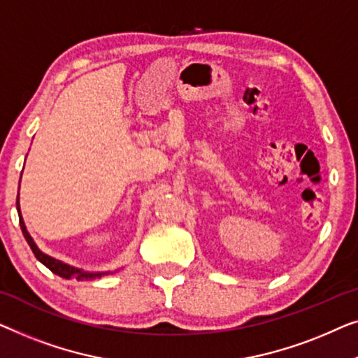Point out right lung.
<instances>
[{
	"label": "right lung",
	"instance_id": "obj_1",
	"mask_svg": "<svg viewBox=\"0 0 358 358\" xmlns=\"http://www.w3.org/2000/svg\"><path fill=\"white\" fill-rule=\"evenodd\" d=\"M16 206H17V213H19V224H21V230H22V234H24V238L27 240L30 250L34 251L35 258H37L42 264L47 266V268L52 271V273H55V274L59 275V278H63V279H71L73 278V279H78V280H92V279L102 278L103 274H110V271H108V273H87V271L74 268V266H69L66 263H63V261L55 259V258H52V256L45 255L43 251H40L38 246L35 245V241L32 240V236L29 235V231L26 229V224H24V220H22L21 209H19V194H17Z\"/></svg>",
	"mask_w": 358,
	"mask_h": 358
}]
</instances>
